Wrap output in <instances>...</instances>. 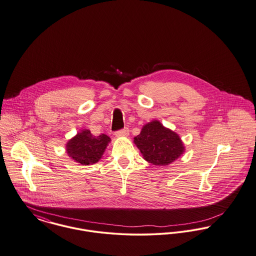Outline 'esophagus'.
<instances>
[{"mask_svg": "<svg viewBox=\"0 0 256 256\" xmlns=\"http://www.w3.org/2000/svg\"><path fill=\"white\" fill-rule=\"evenodd\" d=\"M128 134H130V130H128V128H122V130H118V132H115V136H117V137L128 136Z\"/></svg>", "mask_w": 256, "mask_h": 256, "instance_id": "esophagus-1", "label": "esophagus"}]
</instances>
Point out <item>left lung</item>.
Segmentation results:
<instances>
[{"mask_svg":"<svg viewBox=\"0 0 256 256\" xmlns=\"http://www.w3.org/2000/svg\"><path fill=\"white\" fill-rule=\"evenodd\" d=\"M134 144L145 160L158 166L170 164L184 152L180 136L156 120L142 128L140 134L134 137Z\"/></svg>","mask_w":256,"mask_h":256,"instance_id":"left-lung-1","label":"left lung"}]
</instances>
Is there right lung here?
I'll list each match as a JSON object with an SVG mask.
<instances>
[{
  "label": "right lung",
  "mask_w": 256,
  "mask_h": 256,
  "mask_svg": "<svg viewBox=\"0 0 256 256\" xmlns=\"http://www.w3.org/2000/svg\"><path fill=\"white\" fill-rule=\"evenodd\" d=\"M110 141L106 134L94 136L89 130H83L68 140L66 145V154L82 166L94 164L102 158Z\"/></svg>",
  "instance_id": "1"
}]
</instances>
